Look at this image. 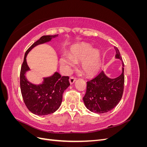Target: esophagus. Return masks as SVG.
<instances>
[{
  "instance_id": "1",
  "label": "esophagus",
  "mask_w": 147,
  "mask_h": 147,
  "mask_svg": "<svg viewBox=\"0 0 147 147\" xmlns=\"http://www.w3.org/2000/svg\"><path fill=\"white\" fill-rule=\"evenodd\" d=\"M75 80H76V78L73 77H71L69 78V82H70V84H73L74 83V82H75Z\"/></svg>"
}]
</instances>
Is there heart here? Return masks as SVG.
Instances as JSON below:
<instances>
[{"instance_id": "b5f03b06", "label": "heart", "mask_w": 147, "mask_h": 147, "mask_svg": "<svg viewBox=\"0 0 147 147\" xmlns=\"http://www.w3.org/2000/svg\"><path fill=\"white\" fill-rule=\"evenodd\" d=\"M81 61L84 72L89 75H94L100 68V53L89 44L82 43L74 47L69 55L64 54L60 59V63L67 73L70 72L76 63Z\"/></svg>"}]
</instances>
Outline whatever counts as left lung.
Masks as SVG:
<instances>
[{"instance_id": "8db88e82", "label": "left lung", "mask_w": 147, "mask_h": 147, "mask_svg": "<svg viewBox=\"0 0 147 147\" xmlns=\"http://www.w3.org/2000/svg\"><path fill=\"white\" fill-rule=\"evenodd\" d=\"M114 48L115 59L122 61L118 49ZM124 67L122 63V72L117 78H109L102 70L96 78L87 82L86 92L83 100L89 110L96 113H104L117 105L123 93Z\"/></svg>"}]
</instances>
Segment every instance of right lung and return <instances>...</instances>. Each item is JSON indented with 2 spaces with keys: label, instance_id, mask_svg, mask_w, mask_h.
Segmentation results:
<instances>
[{
  "label": "right lung",
  "instance_id": "obj_1",
  "mask_svg": "<svg viewBox=\"0 0 147 147\" xmlns=\"http://www.w3.org/2000/svg\"><path fill=\"white\" fill-rule=\"evenodd\" d=\"M58 35H43L34 43L26 51L20 72V88L24 103L30 112L43 116L54 113L59 108L64 91L70 86L69 77H61L55 72L53 75L43 78L42 83L35 84L26 78V73L30 70L26 61V57L30 50L40 44L50 42Z\"/></svg>",
  "mask_w": 147,
  "mask_h": 147
}]
</instances>
